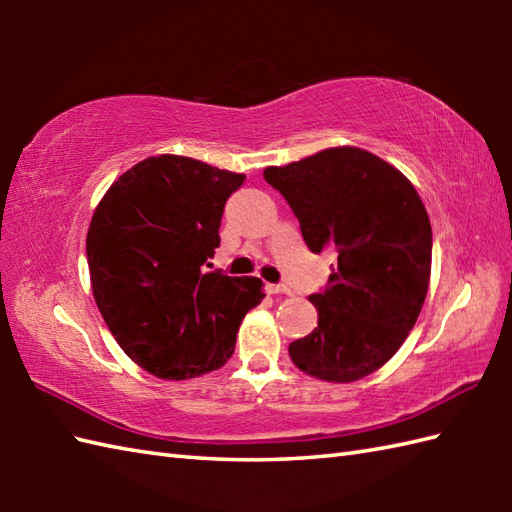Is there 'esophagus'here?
Here are the masks:
<instances>
[{
  "label": "esophagus",
  "instance_id": "obj_1",
  "mask_svg": "<svg viewBox=\"0 0 512 512\" xmlns=\"http://www.w3.org/2000/svg\"><path fill=\"white\" fill-rule=\"evenodd\" d=\"M270 295H290V288L286 284H266Z\"/></svg>",
  "mask_w": 512,
  "mask_h": 512
}]
</instances>
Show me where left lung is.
Returning <instances> with one entry per match:
<instances>
[{
	"label": "left lung",
	"mask_w": 512,
	"mask_h": 512,
	"mask_svg": "<svg viewBox=\"0 0 512 512\" xmlns=\"http://www.w3.org/2000/svg\"><path fill=\"white\" fill-rule=\"evenodd\" d=\"M312 253L332 248L336 268L310 295L319 325L292 341L301 372L352 383L383 367L416 325L431 275V224L413 184L358 147H332L266 167Z\"/></svg>",
	"instance_id": "8db88e82"
}]
</instances>
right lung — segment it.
I'll list each match as a JSON object with an SVG mask.
<instances>
[{"instance_id":"1","label":"right lung","mask_w":512,"mask_h":512,"mask_svg":"<svg viewBox=\"0 0 512 512\" xmlns=\"http://www.w3.org/2000/svg\"><path fill=\"white\" fill-rule=\"evenodd\" d=\"M244 178L187 156H151L96 206L85 242L96 306L149 374L184 380L220 369L246 312L266 297L262 279L204 268Z\"/></svg>"}]
</instances>
